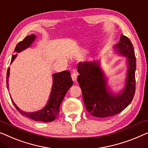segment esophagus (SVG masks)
Here are the masks:
<instances>
[{"label": "esophagus", "instance_id": "obj_1", "mask_svg": "<svg viewBox=\"0 0 148 148\" xmlns=\"http://www.w3.org/2000/svg\"><path fill=\"white\" fill-rule=\"evenodd\" d=\"M77 77H78V74H77V73H73L72 74V80H73L74 82H76V80H77Z\"/></svg>", "mask_w": 148, "mask_h": 148}]
</instances>
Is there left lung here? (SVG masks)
Here are the masks:
<instances>
[{
    "label": "left lung",
    "instance_id": "left-lung-1",
    "mask_svg": "<svg viewBox=\"0 0 148 148\" xmlns=\"http://www.w3.org/2000/svg\"><path fill=\"white\" fill-rule=\"evenodd\" d=\"M114 48L117 54L127 58L125 86L118 94L112 92L108 86L98 60L80 62L77 67L80 74L78 82L86 108L96 118H107L120 113L131 103L135 94L136 60L133 45L130 40L122 34L120 42Z\"/></svg>",
    "mask_w": 148,
    "mask_h": 148
}]
</instances>
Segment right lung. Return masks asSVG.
Masks as SVG:
<instances>
[{
  "instance_id": "obj_1",
  "label": "right lung",
  "mask_w": 148,
  "mask_h": 148,
  "mask_svg": "<svg viewBox=\"0 0 148 148\" xmlns=\"http://www.w3.org/2000/svg\"><path fill=\"white\" fill-rule=\"evenodd\" d=\"M36 37V36L34 34H31L30 36H26L23 41L17 44L14 49L15 52L19 53L25 50L26 48H29L32 45V44L34 42ZM16 56L17 54L12 55L10 63H12L14 61ZM9 76L10 68H8L7 74H6V86H7L8 89L9 88V86H8ZM52 81V87L49 99L48 100V103L42 109L39 110V111L34 112H26L23 111L15 104L10 96L13 104L18 111L22 115L25 116L35 121L50 122L56 120L58 116L61 102H62L68 90L73 85V82H72V78L70 76V73L68 70H64V71L58 72L56 74H53Z\"/></svg>"
}]
</instances>
